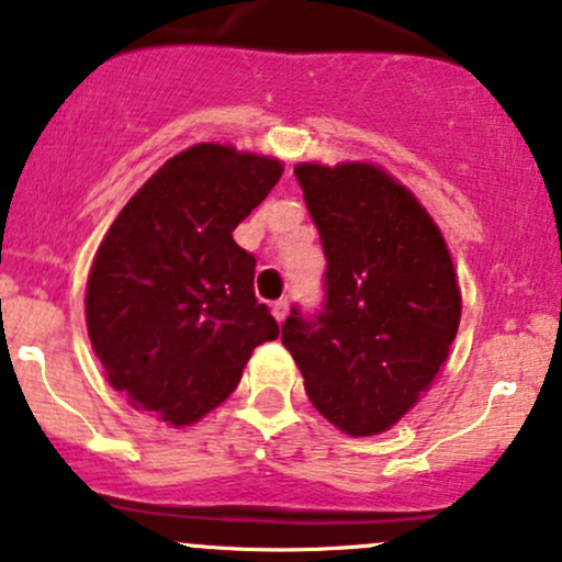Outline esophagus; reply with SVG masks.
<instances>
[{
	"mask_svg": "<svg viewBox=\"0 0 562 562\" xmlns=\"http://www.w3.org/2000/svg\"><path fill=\"white\" fill-rule=\"evenodd\" d=\"M271 314H274L277 323H282V319L288 317V301H274V304H271Z\"/></svg>",
	"mask_w": 562,
	"mask_h": 562,
	"instance_id": "obj_1",
	"label": "esophagus"
}]
</instances>
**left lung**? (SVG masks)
Masks as SVG:
<instances>
[{
  "mask_svg": "<svg viewBox=\"0 0 562 562\" xmlns=\"http://www.w3.org/2000/svg\"><path fill=\"white\" fill-rule=\"evenodd\" d=\"M325 258L323 310H291L282 344L312 405L351 437L390 429L427 392L459 330L446 239L403 183L368 162L295 168Z\"/></svg>",
  "mask_w": 562,
  "mask_h": 562,
  "instance_id": "obj_1",
  "label": "left lung"
}]
</instances>
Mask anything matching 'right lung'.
Returning <instances> with one entry per match:
<instances>
[{"mask_svg": "<svg viewBox=\"0 0 562 562\" xmlns=\"http://www.w3.org/2000/svg\"><path fill=\"white\" fill-rule=\"evenodd\" d=\"M280 159L196 144L122 207L95 252L85 314L109 384L172 427L237 390L280 325L252 291L256 258L232 232L280 181Z\"/></svg>", "mask_w": 562, "mask_h": 562, "instance_id": "1", "label": "right lung"}]
</instances>
